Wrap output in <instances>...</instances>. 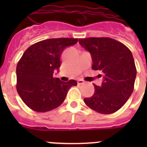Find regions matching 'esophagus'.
<instances>
[{"label": "esophagus", "mask_w": 147, "mask_h": 147, "mask_svg": "<svg viewBox=\"0 0 147 147\" xmlns=\"http://www.w3.org/2000/svg\"><path fill=\"white\" fill-rule=\"evenodd\" d=\"M77 84L78 85H82V84H84V81L82 80H77Z\"/></svg>", "instance_id": "esophagus-1"}]
</instances>
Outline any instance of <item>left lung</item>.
I'll return each instance as SVG.
<instances>
[{
  "label": "left lung",
  "instance_id": "8db88e82",
  "mask_svg": "<svg viewBox=\"0 0 147 147\" xmlns=\"http://www.w3.org/2000/svg\"><path fill=\"white\" fill-rule=\"evenodd\" d=\"M79 42L91 54L92 69L100 71L104 75L102 86L93 84L94 93L84 98V102L99 113L116 112L124 106L134 90L137 71L130 50L110 37L80 39Z\"/></svg>",
  "mask_w": 147,
  "mask_h": 147
}]
</instances>
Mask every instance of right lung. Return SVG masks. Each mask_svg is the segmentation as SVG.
Masks as SVG:
<instances>
[{
	"instance_id": "1",
	"label": "right lung",
	"mask_w": 147,
	"mask_h": 147,
	"mask_svg": "<svg viewBox=\"0 0 147 147\" xmlns=\"http://www.w3.org/2000/svg\"><path fill=\"white\" fill-rule=\"evenodd\" d=\"M78 42V39L52 38L32 45L23 53L17 65L18 93L30 109L39 113L57 108L64 102L76 80L67 82L54 78V70L61 65V55L67 46Z\"/></svg>"
}]
</instances>
